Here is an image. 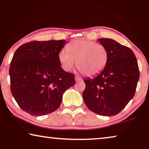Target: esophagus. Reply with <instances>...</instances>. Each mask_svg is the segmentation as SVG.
Segmentation results:
<instances>
[{
    "mask_svg": "<svg viewBox=\"0 0 149 149\" xmlns=\"http://www.w3.org/2000/svg\"><path fill=\"white\" fill-rule=\"evenodd\" d=\"M81 80H82V78L80 76H79V75H76V76H75V81H80Z\"/></svg>",
    "mask_w": 149,
    "mask_h": 149,
    "instance_id": "esophagus-1",
    "label": "esophagus"
}]
</instances>
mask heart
I'll return each instance as SVG.
<instances>
[{
	"instance_id": "b5f03b06",
	"label": "heart",
	"mask_w": 149,
	"mask_h": 149,
	"mask_svg": "<svg viewBox=\"0 0 149 149\" xmlns=\"http://www.w3.org/2000/svg\"><path fill=\"white\" fill-rule=\"evenodd\" d=\"M59 53V60L64 70L70 72L77 67L84 74L93 76L104 70L108 61V52L104 45L85 39H77L68 43Z\"/></svg>"
}]
</instances>
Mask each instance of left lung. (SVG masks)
Instances as JSON below:
<instances>
[{"label": "left lung", "mask_w": 149, "mask_h": 149, "mask_svg": "<svg viewBox=\"0 0 149 149\" xmlns=\"http://www.w3.org/2000/svg\"><path fill=\"white\" fill-rule=\"evenodd\" d=\"M108 52L104 70L94 77L84 78L82 96L89 110L104 116H114L134 96L140 73L134 52L113 39L100 38Z\"/></svg>", "instance_id": "8db88e82"}]
</instances>
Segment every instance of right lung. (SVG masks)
I'll use <instances>...</instances> for the list:
<instances>
[{
    "label": "right lung",
    "instance_id": "right-lung-1",
    "mask_svg": "<svg viewBox=\"0 0 149 149\" xmlns=\"http://www.w3.org/2000/svg\"><path fill=\"white\" fill-rule=\"evenodd\" d=\"M66 41H33L17 49L10 61V91L19 107L32 116L58 109L75 75L61 67L59 53Z\"/></svg>",
    "mask_w": 149,
    "mask_h": 149
}]
</instances>
